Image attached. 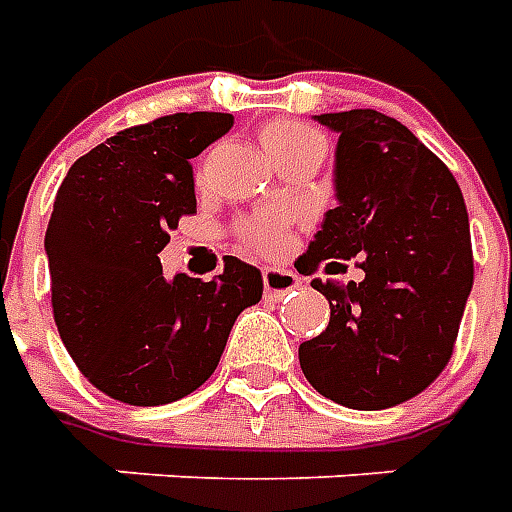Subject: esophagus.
Segmentation results:
<instances>
[{"mask_svg": "<svg viewBox=\"0 0 512 512\" xmlns=\"http://www.w3.org/2000/svg\"><path fill=\"white\" fill-rule=\"evenodd\" d=\"M263 288L268 296H285L290 290L301 288V277H296L293 271L285 268H263Z\"/></svg>", "mask_w": 512, "mask_h": 512, "instance_id": "34e87169", "label": "esophagus"}]
</instances>
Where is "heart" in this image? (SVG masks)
<instances>
[{
	"mask_svg": "<svg viewBox=\"0 0 512 512\" xmlns=\"http://www.w3.org/2000/svg\"><path fill=\"white\" fill-rule=\"evenodd\" d=\"M260 145L277 167L296 158H321L323 161L326 156V139L315 128L296 123V120H274L260 128ZM197 178H202V169L197 172ZM285 233H288V216L279 211L257 213L238 227V238L266 255L282 249Z\"/></svg>",
	"mask_w": 512,
	"mask_h": 512,
	"instance_id": "heart-1",
	"label": "heart"
}]
</instances>
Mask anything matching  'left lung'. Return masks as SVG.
Returning <instances> with one entry per match:
<instances>
[{
    "instance_id": "1",
    "label": "left lung",
    "mask_w": 512,
    "mask_h": 512,
    "mask_svg": "<svg viewBox=\"0 0 512 512\" xmlns=\"http://www.w3.org/2000/svg\"><path fill=\"white\" fill-rule=\"evenodd\" d=\"M315 120L340 136L337 208L299 271L340 274L356 257L365 279H312L332 315L326 332L301 343V370L340 406L392 408L450 362L474 282L469 213L450 169L395 117L351 109Z\"/></svg>"
}]
</instances>
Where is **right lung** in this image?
Returning <instances> with one entry per match:
<instances>
[{
    "instance_id": "obj_1",
    "label": "right lung",
    "mask_w": 512,
    "mask_h": 512,
    "mask_svg": "<svg viewBox=\"0 0 512 512\" xmlns=\"http://www.w3.org/2000/svg\"><path fill=\"white\" fill-rule=\"evenodd\" d=\"M233 128L224 112H180L93 147L62 180L49 230L54 323L90 384L128 406L191 395L222 359L263 277L224 257L211 282L164 277L158 252L197 213L191 158Z\"/></svg>"
}]
</instances>
